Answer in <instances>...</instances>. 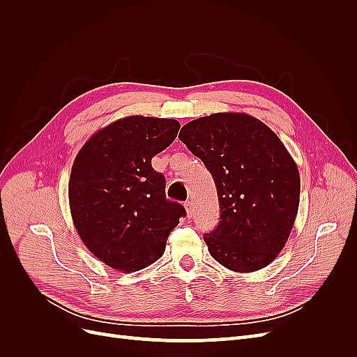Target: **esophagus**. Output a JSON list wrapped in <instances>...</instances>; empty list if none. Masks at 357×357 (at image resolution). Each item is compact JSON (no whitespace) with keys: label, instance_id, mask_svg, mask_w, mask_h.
I'll list each match as a JSON object with an SVG mask.
<instances>
[{"label":"esophagus","instance_id":"1","mask_svg":"<svg viewBox=\"0 0 357 357\" xmlns=\"http://www.w3.org/2000/svg\"><path fill=\"white\" fill-rule=\"evenodd\" d=\"M185 207H186V213H188V218H192V215H193V204H192L190 201H188V202L185 204Z\"/></svg>","mask_w":357,"mask_h":357}]
</instances>
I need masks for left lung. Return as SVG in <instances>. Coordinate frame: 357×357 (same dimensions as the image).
<instances>
[{"label": "left lung", "instance_id": "obj_1", "mask_svg": "<svg viewBox=\"0 0 357 357\" xmlns=\"http://www.w3.org/2000/svg\"><path fill=\"white\" fill-rule=\"evenodd\" d=\"M180 142L211 172L220 220L204 235L210 255L235 273L271 264L299 207V171L280 138L245 113H215L181 128Z\"/></svg>", "mask_w": 357, "mask_h": 357}]
</instances>
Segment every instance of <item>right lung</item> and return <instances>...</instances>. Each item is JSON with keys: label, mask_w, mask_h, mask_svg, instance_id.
I'll return each instance as SVG.
<instances>
[{"label": "right lung", "mask_w": 357, "mask_h": 357, "mask_svg": "<svg viewBox=\"0 0 357 357\" xmlns=\"http://www.w3.org/2000/svg\"><path fill=\"white\" fill-rule=\"evenodd\" d=\"M174 119L128 116L95 132L75 156L68 183L73 222L101 262L139 271L164 255L186 210L167 199L152 158L174 142Z\"/></svg>", "instance_id": "1"}]
</instances>
